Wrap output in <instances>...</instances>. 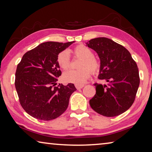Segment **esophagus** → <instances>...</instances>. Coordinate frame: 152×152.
<instances>
[{
  "mask_svg": "<svg viewBox=\"0 0 152 152\" xmlns=\"http://www.w3.org/2000/svg\"><path fill=\"white\" fill-rule=\"evenodd\" d=\"M84 85H78V84H76L75 85V86H76V88H77V89H80V88H82L84 87Z\"/></svg>",
  "mask_w": 152,
  "mask_h": 152,
  "instance_id": "1",
  "label": "esophagus"
}]
</instances>
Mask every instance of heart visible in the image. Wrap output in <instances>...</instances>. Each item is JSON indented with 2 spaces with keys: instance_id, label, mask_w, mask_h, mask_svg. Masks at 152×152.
Segmentation results:
<instances>
[{
  "instance_id": "b5f03b06",
  "label": "heart",
  "mask_w": 152,
  "mask_h": 152,
  "mask_svg": "<svg viewBox=\"0 0 152 152\" xmlns=\"http://www.w3.org/2000/svg\"><path fill=\"white\" fill-rule=\"evenodd\" d=\"M74 54L77 58L82 59L79 68L80 70H68L63 74L64 82L82 85L87 81L92 73L99 72L101 69L99 60L94 57L93 51L84 45H79L74 49ZM58 65L63 70H67L70 66V56L67 51H62L59 53L57 58Z\"/></svg>"
}]
</instances>
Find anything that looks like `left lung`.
Wrapping results in <instances>:
<instances>
[{
    "mask_svg": "<svg viewBox=\"0 0 152 152\" xmlns=\"http://www.w3.org/2000/svg\"><path fill=\"white\" fill-rule=\"evenodd\" d=\"M86 44L97 53L101 61L99 78L107 82L94 84L96 94L90 105L103 116H118L135 101L140 82L137 64L127 49L109 38H94Z\"/></svg>",
    "mask_w": 152,
    "mask_h": 152,
    "instance_id": "left-lung-1",
    "label": "left lung"
}]
</instances>
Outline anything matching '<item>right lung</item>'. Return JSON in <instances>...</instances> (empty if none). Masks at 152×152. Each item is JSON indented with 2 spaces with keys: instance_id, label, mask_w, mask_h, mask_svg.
I'll return each mask as SVG.
<instances>
[{
  "instance_id": "1",
  "label": "right lung",
  "mask_w": 152,
  "mask_h": 152,
  "mask_svg": "<svg viewBox=\"0 0 152 152\" xmlns=\"http://www.w3.org/2000/svg\"><path fill=\"white\" fill-rule=\"evenodd\" d=\"M74 42L41 43L25 53L17 65L15 85L20 105L35 119H55L68 108L76 88L72 83L56 86L61 74L57 58Z\"/></svg>"
}]
</instances>
